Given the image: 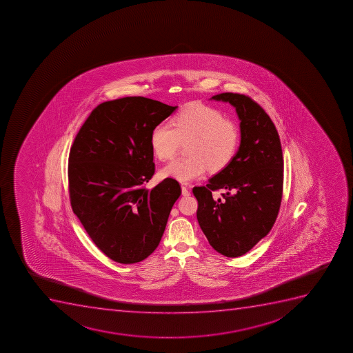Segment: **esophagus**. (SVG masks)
<instances>
[{
  "label": "esophagus",
  "instance_id": "1",
  "mask_svg": "<svg viewBox=\"0 0 353 353\" xmlns=\"http://www.w3.org/2000/svg\"><path fill=\"white\" fill-rule=\"evenodd\" d=\"M191 194V192H190V190L186 188V186H182V196H188Z\"/></svg>",
  "mask_w": 353,
  "mask_h": 353
}]
</instances>
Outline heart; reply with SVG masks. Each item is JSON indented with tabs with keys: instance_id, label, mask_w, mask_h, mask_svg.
<instances>
[{
	"instance_id": "b5f03b06",
	"label": "heart",
	"mask_w": 353,
	"mask_h": 353,
	"mask_svg": "<svg viewBox=\"0 0 353 353\" xmlns=\"http://www.w3.org/2000/svg\"><path fill=\"white\" fill-rule=\"evenodd\" d=\"M190 139L188 157L177 159L161 170L162 177L181 183L203 177L210 168L214 172L223 170L232 162L238 146L239 132L234 123L225 121L216 109L192 103L172 119L162 122L150 133V147L161 161L174 157L181 140Z\"/></svg>"
}]
</instances>
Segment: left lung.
I'll list each match as a JSON object with an SVG mask.
<instances>
[{
    "instance_id": "1",
    "label": "left lung",
    "mask_w": 353,
    "mask_h": 353,
    "mask_svg": "<svg viewBox=\"0 0 353 353\" xmlns=\"http://www.w3.org/2000/svg\"><path fill=\"white\" fill-rule=\"evenodd\" d=\"M210 100L229 102L239 119L241 143L234 160L196 186V219L212 248L228 258L248 253L268 234L279 214L283 154L279 133L265 110L244 94L221 93ZM224 189V199L211 192Z\"/></svg>"
}]
</instances>
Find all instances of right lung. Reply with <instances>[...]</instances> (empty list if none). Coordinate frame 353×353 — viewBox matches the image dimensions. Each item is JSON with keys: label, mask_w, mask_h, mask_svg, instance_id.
<instances>
[{"label": "right lung", "mask_w": 353, "mask_h": 353, "mask_svg": "<svg viewBox=\"0 0 353 353\" xmlns=\"http://www.w3.org/2000/svg\"><path fill=\"white\" fill-rule=\"evenodd\" d=\"M179 107L130 97L103 102L88 116L69 155L71 207L94 244L119 263H136L160 243L181 186L153 189L150 133Z\"/></svg>", "instance_id": "obj_1"}]
</instances>
